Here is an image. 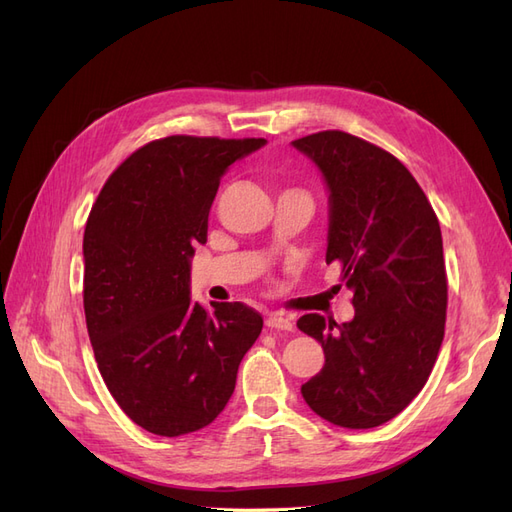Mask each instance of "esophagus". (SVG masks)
I'll list each match as a JSON object with an SVG mask.
<instances>
[{
	"label": "esophagus",
	"mask_w": 512,
	"mask_h": 512,
	"mask_svg": "<svg viewBox=\"0 0 512 512\" xmlns=\"http://www.w3.org/2000/svg\"><path fill=\"white\" fill-rule=\"evenodd\" d=\"M265 324H267L269 329H277V331H292V327H294L292 318L288 314H284V312H271L267 316Z\"/></svg>",
	"instance_id": "34e87169"
}]
</instances>
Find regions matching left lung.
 <instances>
[{
	"label": "left lung",
	"instance_id": "obj_1",
	"mask_svg": "<svg viewBox=\"0 0 512 512\" xmlns=\"http://www.w3.org/2000/svg\"><path fill=\"white\" fill-rule=\"evenodd\" d=\"M329 185L327 265L339 262L354 318L305 314L324 365L301 386L324 421L369 429L391 421L421 393L444 339L442 232L421 185L393 153L342 130L292 141Z\"/></svg>",
	"mask_w": 512,
	"mask_h": 512
}]
</instances>
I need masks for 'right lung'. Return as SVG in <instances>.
<instances>
[{
	"instance_id": "right-lung-1",
	"label": "right lung",
	"mask_w": 512,
	"mask_h": 512,
	"mask_svg": "<svg viewBox=\"0 0 512 512\" xmlns=\"http://www.w3.org/2000/svg\"><path fill=\"white\" fill-rule=\"evenodd\" d=\"M265 138L175 134L136 149L89 211L83 305L96 363L119 408L156 436L213 423L235 391L262 316L190 299V258L224 170Z\"/></svg>"
}]
</instances>
